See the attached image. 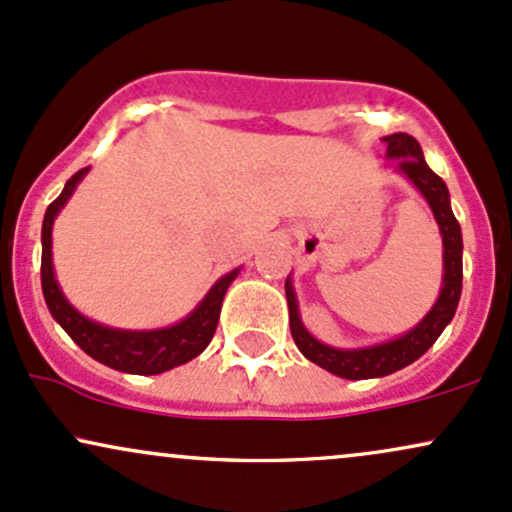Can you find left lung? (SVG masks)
<instances>
[{"instance_id": "1", "label": "left lung", "mask_w": 512, "mask_h": 512, "mask_svg": "<svg viewBox=\"0 0 512 512\" xmlns=\"http://www.w3.org/2000/svg\"><path fill=\"white\" fill-rule=\"evenodd\" d=\"M383 142L387 144V156L399 158L397 168L402 170V173L419 187L421 195L428 199L433 216H436L440 226V233H443V289H440V298L436 305H433L431 313H428L409 334L395 339V342L370 346V349L342 351L320 344L317 339H313L305 332V327L301 325V317H298L296 296H293L291 284L286 281V301H289V325L293 342H296L301 354L308 358V361H313L320 368L330 370V373L346 380L383 378V375L395 373V370L409 366L416 358L424 356L433 346V342L440 337V332L445 330V325L452 320L462 293V233L460 223H457L455 214H452L450 209L448 187H445V182L428 168L421 144L416 142L414 137L397 132L385 137Z\"/></svg>"}]
</instances>
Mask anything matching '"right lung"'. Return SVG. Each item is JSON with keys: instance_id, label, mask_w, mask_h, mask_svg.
I'll return each instance as SVG.
<instances>
[{"instance_id": "obj_1", "label": "right lung", "mask_w": 512, "mask_h": 512, "mask_svg": "<svg viewBox=\"0 0 512 512\" xmlns=\"http://www.w3.org/2000/svg\"><path fill=\"white\" fill-rule=\"evenodd\" d=\"M88 173V168H81L64 185L62 195L50 204L45 211L43 221V262H40V281H43V296L48 303L52 317L62 325V330L74 339L88 356L96 358L103 366L122 370V373L134 375H156L163 370H170L182 363L192 361V358L202 354L207 344L214 337L216 325H219V313L226 289L231 281L236 279L238 269L226 274L214 284V289L207 293L199 308L190 317L180 322V325L168 327V330L156 332H120L110 330V327L96 325V322L86 320L79 315L67 298L62 296L60 286H57L55 274H52V221H55L57 211L64 207L69 197H72L76 182Z\"/></svg>"}]
</instances>
